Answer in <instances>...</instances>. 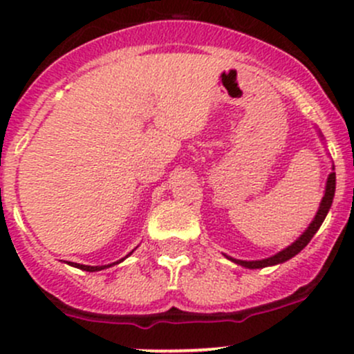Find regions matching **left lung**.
Segmentation results:
<instances>
[{
  "label": "left lung",
  "instance_id": "obj_1",
  "mask_svg": "<svg viewBox=\"0 0 354 354\" xmlns=\"http://www.w3.org/2000/svg\"><path fill=\"white\" fill-rule=\"evenodd\" d=\"M335 169V168H333ZM335 192H336V173H331L329 174L328 181H326V192H324V196H322L321 200V205H319V209H317L316 216H314V220L310 221V225L308 227V230L304 232L296 242L292 243V245H289L284 250H281L279 254L272 255L269 259H263V260H236V259H232L228 257V255H225L227 259H230L232 262L239 263V266L242 267H247V269H262V267H269V266H277V263H282L286 262V260L292 259L294 255H297L299 252L302 250L308 243L310 242V239H313L314 234H316L317 230H319V227L322 225V221H324L326 215H328L329 208H331L333 205V198H335Z\"/></svg>",
  "mask_w": 354,
  "mask_h": 354
}]
</instances>
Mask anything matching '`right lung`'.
Masks as SVG:
<instances>
[{
  "instance_id": "add662e5",
  "label": "right lung",
  "mask_w": 354,
  "mask_h": 354,
  "mask_svg": "<svg viewBox=\"0 0 354 354\" xmlns=\"http://www.w3.org/2000/svg\"><path fill=\"white\" fill-rule=\"evenodd\" d=\"M120 260H124V259H120ZM119 260V262H120ZM119 262H115V263H119ZM70 266H73V267H77V269H80V270H87V272H97V270H102V269H107V267H111V266H114V263H111V266H97V267H91V266H82V263H70Z\"/></svg>"
}]
</instances>
